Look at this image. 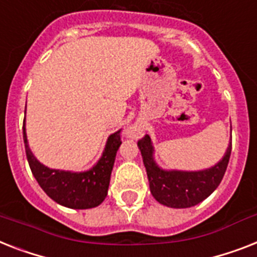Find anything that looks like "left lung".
Returning <instances> with one entry per match:
<instances>
[{"instance_id": "8db88e82", "label": "left lung", "mask_w": 257, "mask_h": 257, "mask_svg": "<svg viewBox=\"0 0 257 257\" xmlns=\"http://www.w3.org/2000/svg\"><path fill=\"white\" fill-rule=\"evenodd\" d=\"M139 149L147 169L150 193L154 199L172 208H187L210 197L222 182L231 156V143L214 166L203 170H166L154 160V147L149 135L140 140Z\"/></svg>"}]
</instances>
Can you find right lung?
Returning a JSON list of instances; mask_svg holds the SVG:
<instances>
[{
  "mask_svg": "<svg viewBox=\"0 0 257 257\" xmlns=\"http://www.w3.org/2000/svg\"><path fill=\"white\" fill-rule=\"evenodd\" d=\"M120 131L108 137L99 161L85 172L50 169L35 158L29 148L26 122L24 121V143L31 173L42 190L56 203L75 210H87L99 206L105 199L109 187L110 173L120 141Z\"/></svg>",
  "mask_w": 257,
  "mask_h": 257,
  "instance_id": "add662e5",
  "label": "right lung"
}]
</instances>
